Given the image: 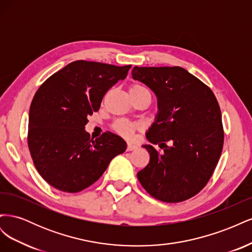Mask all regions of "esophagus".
Segmentation results:
<instances>
[{"instance_id": "obj_1", "label": "esophagus", "mask_w": 252, "mask_h": 252, "mask_svg": "<svg viewBox=\"0 0 252 252\" xmlns=\"http://www.w3.org/2000/svg\"><path fill=\"white\" fill-rule=\"evenodd\" d=\"M135 148H136V146H135V145H133V144H128L127 145V151H132Z\"/></svg>"}]
</instances>
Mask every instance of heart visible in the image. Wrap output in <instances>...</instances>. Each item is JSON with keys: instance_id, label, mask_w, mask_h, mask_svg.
<instances>
[{"instance_id": "1", "label": "heart", "mask_w": 252, "mask_h": 252, "mask_svg": "<svg viewBox=\"0 0 252 252\" xmlns=\"http://www.w3.org/2000/svg\"><path fill=\"white\" fill-rule=\"evenodd\" d=\"M147 90L146 88H144L141 85H131L130 88H129V94H138V93H142V91ZM112 129L116 133H118L119 135L123 136L125 139H131L133 136L134 131L136 129H139V125L132 123V122H129L126 120H118L113 123L112 125Z\"/></svg>"}]
</instances>
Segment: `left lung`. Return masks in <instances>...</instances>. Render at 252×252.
<instances>
[{"mask_svg":"<svg viewBox=\"0 0 252 252\" xmlns=\"http://www.w3.org/2000/svg\"><path fill=\"white\" fill-rule=\"evenodd\" d=\"M132 79L154 91L158 113L143 145L149 164L138 172L144 189L155 199L179 203L207 184L222 154V114L211 89L179 66L138 67ZM158 143L161 154L152 146Z\"/></svg>","mask_w":252,"mask_h":252,"instance_id":"8db88e82","label":"left lung"}]
</instances>
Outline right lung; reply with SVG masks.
I'll return each instance as SVG.
<instances>
[{"instance_id": "right-lung-1", "label": "right lung", "mask_w": 252, "mask_h": 252, "mask_svg": "<svg viewBox=\"0 0 252 252\" xmlns=\"http://www.w3.org/2000/svg\"><path fill=\"white\" fill-rule=\"evenodd\" d=\"M130 67L74 61L37 89L29 110L28 147L48 184L64 192L82 191L126 150V142L109 131L90 140L85 125L107 90L124 80Z\"/></svg>"}]
</instances>
